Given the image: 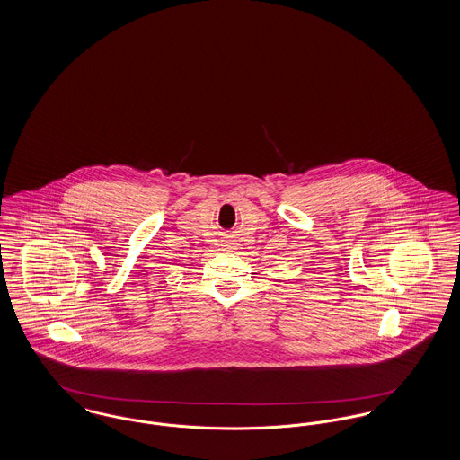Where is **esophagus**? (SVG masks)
Segmentation results:
<instances>
[{
    "mask_svg": "<svg viewBox=\"0 0 460 460\" xmlns=\"http://www.w3.org/2000/svg\"><path fill=\"white\" fill-rule=\"evenodd\" d=\"M222 246H224V250H227V252H231V250H233V243H231V241H224V244H222Z\"/></svg>",
    "mask_w": 460,
    "mask_h": 460,
    "instance_id": "34e87169",
    "label": "esophagus"
}]
</instances>
